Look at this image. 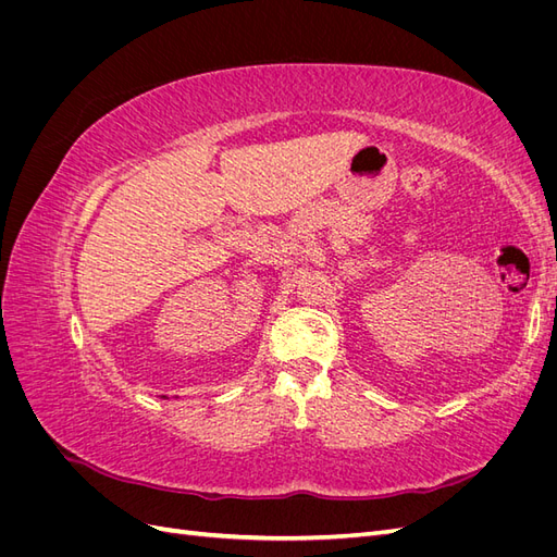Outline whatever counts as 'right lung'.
<instances>
[{
	"instance_id": "obj_1",
	"label": "right lung",
	"mask_w": 557,
	"mask_h": 557,
	"mask_svg": "<svg viewBox=\"0 0 557 557\" xmlns=\"http://www.w3.org/2000/svg\"><path fill=\"white\" fill-rule=\"evenodd\" d=\"M160 399H170V397H166V395H162V397H160Z\"/></svg>"
}]
</instances>
